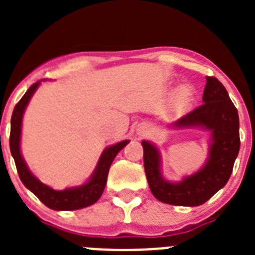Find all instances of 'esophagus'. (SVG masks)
<instances>
[{"instance_id":"34e87169","label":"esophagus","mask_w":255,"mask_h":255,"mask_svg":"<svg viewBox=\"0 0 255 255\" xmlns=\"http://www.w3.org/2000/svg\"><path fill=\"white\" fill-rule=\"evenodd\" d=\"M139 134H143V135H145V131H141V132H139Z\"/></svg>"}]
</instances>
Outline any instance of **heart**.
<instances>
[{
    "mask_svg": "<svg viewBox=\"0 0 255 255\" xmlns=\"http://www.w3.org/2000/svg\"><path fill=\"white\" fill-rule=\"evenodd\" d=\"M177 101H179V103H181V105H186L188 103V97L185 96V93H179V96H177Z\"/></svg>",
    "mask_w": 255,
    "mask_h": 255,
    "instance_id": "b5f03b06",
    "label": "heart"
}]
</instances>
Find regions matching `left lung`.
Returning <instances> with one entry per match:
<instances>
[{
	"instance_id": "obj_1",
	"label": "left lung",
	"mask_w": 255,
	"mask_h": 255,
	"mask_svg": "<svg viewBox=\"0 0 255 255\" xmlns=\"http://www.w3.org/2000/svg\"><path fill=\"white\" fill-rule=\"evenodd\" d=\"M203 105L170 124L172 129L199 128L211 132L208 157L197 172L180 181H168L162 173L161 152L148 140L141 141L144 170L150 191L162 203L197 207L206 203L226 185L240 149L238 110L226 88L216 78L207 76Z\"/></svg>"
}]
</instances>
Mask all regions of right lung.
Masks as SVG:
<instances>
[{
	"instance_id": "1",
	"label": "right lung",
	"mask_w": 255,
	"mask_h": 255,
	"mask_svg": "<svg viewBox=\"0 0 255 255\" xmlns=\"http://www.w3.org/2000/svg\"><path fill=\"white\" fill-rule=\"evenodd\" d=\"M42 82H46V79L39 80L29 88L21 100L19 101V103L15 106L12 116H11L10 150L15 159L17 173H19L20 180L25 185V188L29 189L48 208L53 209V211H75V209L85 208V207L96 203L101 198L103 190H105L106 182H107L108 171H110L115 157L124 147H126V144L130 140L119 141V143L112 144L106 148L101 154L91 177L82 185L71 186V188H66L64 190H55L51 186L40 182L29 170L28 164L22 157L21 150H20V140H21L22 116L30 102L31 97Z\"/></svg>"
}]
</instances>
